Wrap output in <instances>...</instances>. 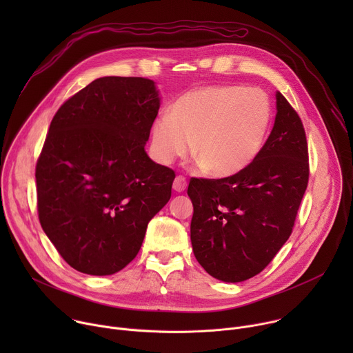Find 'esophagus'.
<instances>
[{
	"mask_svg": "<svg viewBox=\"0 0 353 353\" xmlns=\"http://www.w3.org/2000/svg\"><path fill=\"white\" fill-rule=\"evenodd\" d=\"M187 187V180L183 176H177L173 181V190L177 192H183Z\"/></svg>",
	"mask_w": 353,
	"mask_h": 353,
	"instance_id": "esophagus-1",
	"label": "esophagus"
}]
</instances>
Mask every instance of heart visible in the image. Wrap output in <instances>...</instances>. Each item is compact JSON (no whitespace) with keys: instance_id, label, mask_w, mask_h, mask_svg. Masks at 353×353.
<instances>
[{"instance_id":"heart-1","label":"heart","mask_w":353,"mask_h":353,"mask_svg":"<svg viewBox=\"0 0 353 353\" xmlns=\"http://www.w3.org/2000/svg\"><path fill=\"white\" fill-rule=\"evenodd\" d=\"M272 109L259 88L216 85L180 96L152 127L157 159L169 165L194 155L207 173L228 177L253 162L264 146Z\"/></svg>"}]
</instances>
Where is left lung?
<instances>
[{
  "mask_svg": "<svg viewBox=\"0 0 353 353\" xmlns=\"http://www.w3.org/2000/svg\"><path fill=\"white\" fill-rule=\"evenodd\" d=\"M307 183L303 124L276 92L274 128L257 158L225 179L190 180V232L196 261L223 282L260 274L289 239Z\"/></svg>",
  "mask_w": 353,
  "mask_h": 353,
  "instance_id": "8db88e82",
  "label": "left lung"
}]
</instances>
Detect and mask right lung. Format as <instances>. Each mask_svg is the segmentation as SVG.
<instances>
[{
    "label": "right lung",
    "instance_id": "add662e5",
    "mask_svg": "<svg viewBox=\"0 0 353 353\" xmlns=\"http://www.w3.org/2000/svg\"><path fill=\"white\" fill-rule=\"evenodd\" d=\"M161 106L155 82L103 77L57 110L36 165L40 225L60 256L88 275L130 264L176 177L145 143Z\"/></svg>",
    "mask_w": 353,
    "mask_h": 353
}]
</instances>
